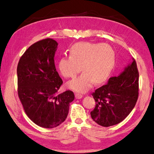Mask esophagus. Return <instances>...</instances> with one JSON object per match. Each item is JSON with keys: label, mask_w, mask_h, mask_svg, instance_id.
Instances as JSON below:
<instances>
[{"label": "esophagus", "mask_w": 154, "mask_h": 154, "mask_svg": "<svg viewBox=\"0 0 154 154\" xmlns=\"http://www.w3.org/2000/svg\"><path fill=\"white\" fill-rule=\"evenodd\" d=\"M75 98L76 99H81V98H82V97H83V96L82 94H75Z\"/></svg>", "instance_id": "34e87169"}]
</instances>
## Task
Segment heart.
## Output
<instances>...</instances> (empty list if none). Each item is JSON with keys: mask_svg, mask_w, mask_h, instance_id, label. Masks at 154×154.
<instances>
[{"mask_svg": "<svg viewBox=\"0 0 154 154\" xmlns=\"http://www.w3.org/2000/svg\"><path fill=\"white\" fill-rule=\"evenodd\" d=\"M70 53V56L60 58L58 68L66 78H73L84 70L79 77L66 84L68 88L79 93L88 91L95 82H105L115 65V52L108 44L77 42L71 47Z\"/></svg>", "mask_w": 154, "mask_h": 154, "instance_id": "1", "label": "heart"}]
</instances>
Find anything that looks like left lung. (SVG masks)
Returning <instances> with one entry per match:
<instances>
[{
  "label": "left lung",
  "mask_w": 154,
  "mask_h": 154,
  "mask_svg": "<svg viewBox=\"0 0 154 154\" xmlns=\"http://www.w3.org/2000/svg\"><path fill=\"white\" fill-rule=\"evenodd\" d=\"M119 76L111 77L92 96L96 107L91 112L94 121L102 127L122 122L135 107L138 98L139 72L134 58Z\"/></svg>",
  "instance_id": "left-lung-1"
}]
</instances>
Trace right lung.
Masks as SVG:
<instances>
[{
  "instance_id": "right-lung-1",
  "label": "right lung",
  "mask_w": 154,
  "mask_h": 154,
  "mask_svg": "<svg viewBox=\"0 0 154 154\" xmlns=\"http://www.w3.org/2000/svg\"><path fill=\"white\" fill-rule=\"evenodd\" d=\"M57 46L51 38L37 42L24 52L17 69L18 96L25 112L35 124L47 128L65 121L75 98L70 90L58 94L63 81L54 65Z\"/></svg>"
}]
</instances>
